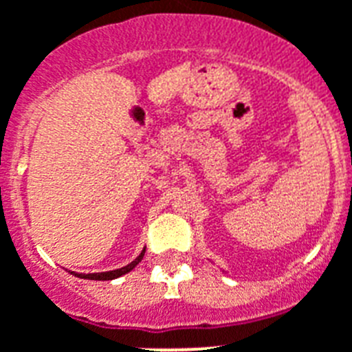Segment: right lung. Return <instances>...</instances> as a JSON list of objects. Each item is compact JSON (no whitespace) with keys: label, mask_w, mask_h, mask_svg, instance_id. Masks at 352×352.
Instances as JSON below:
<instances>
[{"label":"right lung","mask_w":352,"mask_h":352,"mask_svg":"<svg viewBox=\"0 0 352 352\" xmlns=\"http://www.w3.org/2000/svg\"><path fill=\"white\" fill-rule=\"evenodd\" d=\"M144 254H145V250H144V252H142L140 255H138V257H136L135 261H133V263L127 264V266H124V268H120V270H113V272H104V274L80 275V277H82V278H91V280H111V278H117V277H120V275L129 274L131 270L135 268L136 264H138L142 259H144Z\"/></svg>","instance_id":"1"}]
</instances>
